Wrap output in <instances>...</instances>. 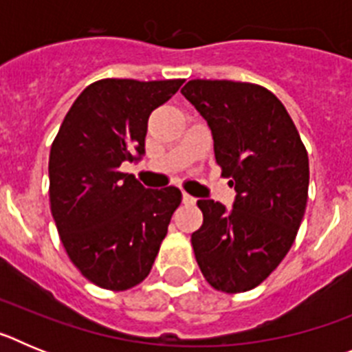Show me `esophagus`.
Returning <instances> with one entry per match:
<instances>
[{"instance_id":"1","label":"esophagus","mask_w":352,"mask_h":352,"mask_svg":"<svg viewBox=\"0 0 352 352\" xmlns=\"http://www.w3.org/2000/svg\"><path fill=\"white\" fill-rule=\"evenodd\" d=\"M195 201H197V199L192 197V195L186 194V192H183V203H185V204H195Z\"/></svg>"}]
</instances>
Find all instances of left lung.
<instances>
[{
  "mask_svg": "<svg viewBox=\"0 0 352 352\" xmlns=\"http://www.w3.org/2000/svg\"><path fill=\"white\" fill-rule=\"evenodd\" d=\"M182 93L208 121L217 164L236 190L231 211L213 199L197 201L203 226L192 234L195 259L217 291H250L296 239L309 199V155L284 104L259 84L194 79Z\"/></svg>",
  "mask_w": 352,
  "mask_h": 352,
  "instance_id": "obj_1",
  "label": "left lung"
}]
</instances>
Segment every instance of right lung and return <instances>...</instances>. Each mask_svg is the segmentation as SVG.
Returning a JSON list of instances; mask_svg holds the SVG:
<instances>
[{
    "label": "right lung",
    "instance_id": "add662e5",
    "mask_svg": "<svg viewBox=\"0 0 352 352\" xmlns=\"http://www.w3.org/2000/svg\"><path fill=\"white\" fill-rule=\"evenodd\" d=\"M185 79H102L65 116L49 155V199L60 239L76 268L109 291L141 284L153 268L176 186L148 190L123 162L144 155L148 118Z\"/></svg>",
    "mask_w": 352,
    "mask_h": 352
}]
</instances>
